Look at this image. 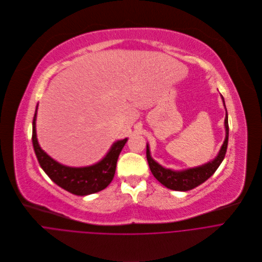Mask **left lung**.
<instances>
[{"mask_svg":"<svg viewBox=\"0 0 262 262\" xmlns=\"http://www.w3.org/2000/svg\"><path fill=\"white\" fill-rule=\"evenodd\" d=\"M221 99L223 102V106L225 108V119H224L225 139H224V142H223L218 154L212 160H210L202 165L184 168V169H172V168L164 167L152 158L151 152H150V147H149V144L147 143L146 156H147L150 170L153 173V176L156 178V180L158 182H160L166 188L171 189V190H176V191L191 190V189L198 187L199 185L203 184L205 181H207L216 171V169L219 167V165L223 161L225 153H226V149H227V144H228L229 128H228L227 110H226L225 102H224V99L222 96H221Z\"/></svg>","mask_w":262,"mask_h":262,"instance_id":"left-lung-1","label":"left lung"}]
</instances>
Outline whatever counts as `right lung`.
Wrapping results in <instances>:
<instances>
[{
  "label": "right lung",
  "instance_id": "obj_1",
  "mask_svg": "<svg viewBox=\"0 0 262 262\" xmlns=\"http://www.w3.org/2000/svg\"><path fill=\"white\" fill-rule=\"evenodd\" d=\"M38 105L33 119V147L37 159L46 175L68 192L85 196L105 189L113 180L119 154L127 138L112 144L106 155L98 162L86 166H69L50 157L39 145L36 132Z\"/></svg>",
  "mask_w": 262,
  "mask_h": 262
}]
</instances>
